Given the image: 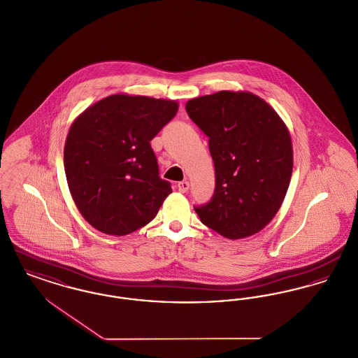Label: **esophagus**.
<instances>
[{
	"mask_svg": "<svg viewBox=\"0 0 358 358\" xmlns=\"http://www.w3.org/2000/svg\"><path fill=\"white\" fill-rule=\"evenodd\" d=\"M177 187H178V190H180L181 193H185V192L189 190V182H187V181H181V182L177 184Z\"/></svg>",
	"mask_w": 358,
	"mask_h": 358,
	"instance_id": "esophagus-1",
	"label": "esophagus"
}]
</instances>
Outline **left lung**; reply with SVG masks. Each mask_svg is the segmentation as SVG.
I'll return each mask as SVG.
<instances>
[{"mask_svg":"<svg viewBox=\"0 0 358 358\" xmlns=\"http://www.w3.org/2000/svg\"><path fill=\"white\" fill-rule=\"evenodd\" d=\"M189 118L209 138L216 187L194 206L224 238L262 231L279 210L292 173L289 130L270 104L251 92L220 91L189 101Z\"/></svg>","mask_w":358,"mask_h":358,"instance_id":"obj_1","label":"left lung"}]
</instances>
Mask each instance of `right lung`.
Returning <instances> with one entry per match:
<instances>
[{"mask_svg": "<svg viewBox=\"0 0 358 358\" xmlns=\"http://www.w3.org/2000/svg\"><path fill=\"white\" fill-rule=\"evenodd\" d=\"M177 111L173 101L120 94L72 123L64 171L75 204L94 228L123 236L155 217L171 187L159 177L150 141Z\"/></svg>", "mask_w": 358, "mask_h": 358, "instance_id": "obj_1", "label": "right lung"}]
</instances>
